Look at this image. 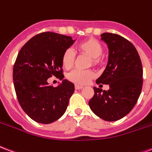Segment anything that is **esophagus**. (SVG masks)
<instances>
[{
  "label": "esophagus",
  "instance_id": "34e87169",
  "mask_svg": "<svg viewBox=\"0 0 152 152\" xmlns=\"http://www.w3.org/2000/svg\"><path fill=\"white\" fill-rule=\"evenodd\" d=\"M83 88V86H78V85H76L75 86V89H81Z\"/></svg>",
  "mask_w": 152,
  "mask_h": 152
}]
</instances>
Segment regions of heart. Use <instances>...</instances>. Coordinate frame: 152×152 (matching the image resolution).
Returning a JSON list of instances; mask_svg holds the SVG:
<instances>
[{
	"label": "heart",
	"instance_id": "1",
	"mask_svg": "<svg viewBox=\"0 0 152 152\" xmlns=\"http://www.w3.org/2000/svg\"><path fill=\"white\" fill-rule=\"evenodd\" d=\"M77 49L80 53L86 54L91 58V63L98 66L101 63L100 56L102 55L103 48L99 41L94 38L84 40L77 45ZM62 65L66 70L71 69L75 63V53L72 50L66 49L62 55ZM95 72L91 69H76L67 75V79L76 85H86L95 77Z\"/></svg>",
	"mask_w": 152,
	"mask_h": 152
}]
</instances>
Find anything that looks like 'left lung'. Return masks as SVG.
<instances>
[{
	"mask_svg": "<svg viewBox=\"0 0 152 152\" xmlns=\"http://www.w3.org/2000/svg\"><path fill=\"white\" fill-rule=\"evenodd\" d=\"M109 50L108 63L96 83L109 85L108 90L94 87L89 102L92 112L107 121H118L137 103L142 87V66L134 45L120 35H101Z\"/></svg>",
	"mask_w": 152,
	"mask_h": 152,
	"instance_id": "8db88e82",
	"label": "left lung"
}]
</instances>
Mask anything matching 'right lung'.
<instances>
[{"mask_svg": "<svg viewBox=\"0 0 152 152\" xmlns=\"http://www.w3.org/2000/svg\"><path fill=\"white\" fill-rule=\"evenodd\" d=\"M75 40L71 37L45 31L31 37L18 52L13 68L17 99L33 121L50 124L65 112L75 90L73 83L63 80L57 87L47 80L63 79L62 55Z\"/></svg>", "mask_w": 152, "mask_h": 152, "instance_id": "1", "label": "right lung"}]
</instances>
